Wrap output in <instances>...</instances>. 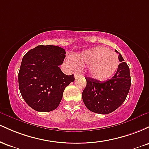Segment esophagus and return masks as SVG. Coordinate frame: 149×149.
Listing matches in <instances>:
<instances>
[{
  "mask_svg": "<svg viewBox=\"0 0 149 149\" xmlns=\"http://www.w3.org/2000/svg\"><path fill=\"white\" fill-rule=\"evenodd\" d=\"M80 76H81V74H80V73H78V72L75 73V74H74V77H75V78H78V77Z\"/></svg>",
  "mask_w": 149,
  "mask_h": 149,
  "instance_id": "obj_1",
  "label": "esophagus"
}]
</instances>
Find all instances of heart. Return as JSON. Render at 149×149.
Returning a JSON list of instances; mask_svg holds the SVG:
<instances>
[{
  "label": "heart",
  "instance_id": "b5f03b06",
  "mask_svg": "<svg viewBox=\"0 0 149 149\" xmlns=\"http://www.w3.org/2000/svg\"><path fill=\"white\" fill-rule=\"evenodd\" d=\"M76 61L69 58L75 68L89 65L88 72L93 78L104 80L111 77L119 66L118 57L115 52L102 46H97L83 51L76 57Z\"/></svg>",
  "mask_w": 149,
  "mask_h": 149
}]
</instances>
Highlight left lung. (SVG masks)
I'll list each match as a JSON object with an SVG mask.
<instances>
[{
	"label": "left lung",
	"instance_id": "1",
	"mask_svg": "<svg viewBox=\"0 0 149 149\" xmlns=\"http://www.w3.org/2000/svg\"><path fill=\"white\" fill-rule=\"evenodd\" d=\"M118 53L120 61L113 77L104 82L85 78L87 85L82 93L85 107L90 111L100 114L110 113L125 100L131 85L130 69L122 55Z\"/></svg>",
	"mask_w": 149,
	"mask_h": 149
}]
</instances>
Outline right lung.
Returning <instances> with one entry per match:
<instances>
[{"label":"right lung","mask_w":149,"mask_h":149,"mask_svg":"<svg viewBox=\"0 0 149 149\" xmlns=\"http://www.w3.org/2000/svg\"><path fill=\"white\" fill-rule=\"evenodd\" d=\"M65 49L52 45H38L22 59L18 74L22 97L31 108L40 112L57 109L65 88L74 81L59 66L64 62Z\"/></svg>","instance_id":"add662e5"}]
</instances>
